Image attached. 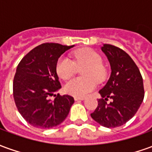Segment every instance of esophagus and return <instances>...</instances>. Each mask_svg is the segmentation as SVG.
<instances>
[{
  "label": "esophagus",
  "instance_id": "obj_1",
  "mask_svg": "<svg viewBox=\"0 0 152 152\" xmlns=\"http://www.w3.org/2000/svg\"><path fill=\"white\" fill-rule=\"evenodd\" d=\"M86 99L85 97H75L74 99H75V101H79V100H84V99Z\"/></svg>",
  "mask_w": 152,
  "mask_h": 152
}]
</instances>
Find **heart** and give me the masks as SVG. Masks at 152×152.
<instances>
[{
    "mask_svg": "<svg viewBox=\"0 0 152 152\" xmlns=\"http://www.w3.org/2000/svg\"><path fill=\"white\" fill-rule=\"evenodd\" d=\"M74 61L63 56L58 60L56 72L60 78L68 80L76 72L77 66L87 65L85 76L87 78H74L66 83L65 91L75 97H84L93 91L97 86L96 80H102L106 76V71L102 66V59L99 53L90 49L78 50L73 54Z\"/></svg>",
    "mask_w": 152,
    "mask_h": 152,
    "instance_id": "b5f03b06",
    "label": "heart"
}]
</instances>
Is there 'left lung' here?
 Listing matches in <instances>:
<instances>
[{
    "label": "left lung",
    "instance_id": "obj_1",
    "mask_svg": "<svg viewBox=\"0 0 152 152\" xmlns=\"http://www.w3.org/2000/svg\"><path fill=\"white\" fill-rule=\"evenodd\" d=\"M101 50L107 57L112 73L99 94L98 107L90 115L107 128L119 127L136 114L144 99L143 80L134 60L124 50L105 44ZM113 101L107 104L108 98Z\"/></svg>",
    "mask_w": 152,
    "mask_h": 152
}]
</instances>
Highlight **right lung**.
Masks as SVG:
<instances>
[{"mask_svg": "<svg viewBox=\"0 0 152 152\" xmlns=\"http://www.w3.org/2000/svg\"><path fill=\"white\" fill-rule=\"evenodd\" d=\"M74 45L57 43L38 45L18 63L13 82V94L18 112L28 123L39 129H50L63 122L74 102L73 97L53 93L61 89L56 65L59 57ZM56 96L54 100L50 96Z\"/></svg>", "mask_w": 152, "mask_h": 152, "instance_id": "add662e5", "label": "right lung"}]
</instances>
